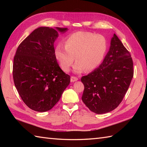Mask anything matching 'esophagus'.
<instances>
[{
    "label": "esophagus",
    "mask_w": 147,
    "mask_h": 147,
    "mask_svg": "<svg viewBox=\"0 0 147 147\" xmlns=\"http://www.w3.org/2000/svg\"><path fill=\"white\" fill-rule=\"evenodd\" d=\"M78 80L77 77L75 76H71V82H76V81Z\"/></svg>",
    "instance_id": "1"
}]
</instances>
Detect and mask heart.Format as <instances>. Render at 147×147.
Wrapping results in <instances>:
<instances>
[{"mask_svg":"<svg viewBox=\"0 0 147 147\" xmlns=\"http://www.w3.org/2000/svg\"><path fill=\"white\" fill-rule=\"evenodd\" d=\"M108 48L107 40L102 35L86 32H78L68 35L65 46L58 43L54 49V55L61 69L69 71L74 61L76 73L86 69L91 71L101 64Z\"/></svg>","mask_w":147,"mask_h":147,"instance_id":"heart-1","label":"heart"}]
</instances>
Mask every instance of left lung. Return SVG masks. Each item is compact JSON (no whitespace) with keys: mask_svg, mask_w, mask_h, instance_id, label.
I'll list each match as a JSON object with an SVG mask.
<instances>
[{"mask_svg":"<svg viewBox=\"0 0 147 147\" xmlns=\"http://www.w3.org/2000/svg\"><path fill=\"white\" fill-rule=\"evenodd\" d=\"M133 77V62L128 51L115 34L100 65L81 81L82 99L90 111L101 114L113 111L123 100Z\"/></svg>","mask_w":147,"mask_h":147,"instance_id":"8db88e82","label":"left lung"}]
</instances>
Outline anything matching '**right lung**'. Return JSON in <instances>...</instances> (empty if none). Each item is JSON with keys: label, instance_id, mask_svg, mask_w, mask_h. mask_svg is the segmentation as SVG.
Masks as SVG:
<instances>
[{"label": "right lung", "instance_id": "add662e5", "mask_svg": "<svg viewBox=\"0 0 147 147\" xmlns=\"http://www.w3.org/2000/svg\"><path fill=\"white\" fill-rule=\"evenodd\" d=\"M67 30L39 27L17 49L12 70L14 85L24 104L33 111L51 110L69 85L70 76L59 67L54 45L58 32Z\"/></svg>", "mask_w": 147, "mask_h": 147}]
</instances>
